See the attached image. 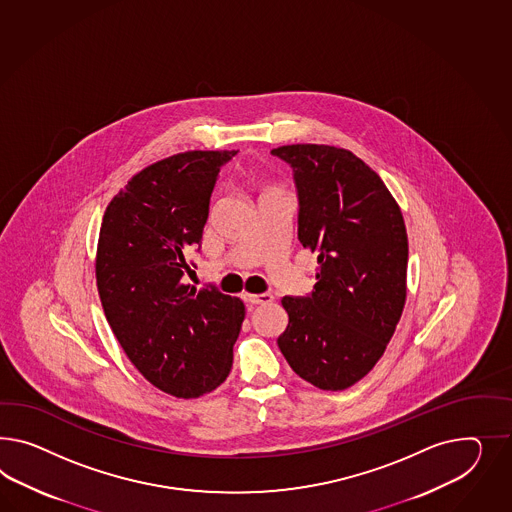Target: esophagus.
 <instances>
[{
  "instance_id": "34e87169",
  "label": "esophagus",
  "mask_w": 512,
  "mask_h": 512,
  "mask_svg": "<svg viewBox=\"0 0 512 512\" xmlns=\"http://www.w3.org/2000/svg\"><path fill=\"white\" fill-rule=\"evenodd\" d=\"M242 300H244V304L246 305H263L270 304V302L274 300V296H272L270 292H263V294H249V292H244V294H242Z\"/></svg>"
}]
</instances>
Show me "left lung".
Here are the masks:
<instances>
[{
    "label": "left lung",
    "instance_id": "obj_1",
    "mask_svg": "<svg viewBox=\"0 0 512 512\" xmlns=\"http://www.w3.org/2000/svg\"><path fill=\"white\" fill-rule=\"evenodd\" d=\"M292 167L298 240L317 255V283L285 296L277 346L309 384L341 391L382 358L406 300L408 236L384 180L356 154L330 145L272 151Z\"/></svg>",
    "mask_w": 512,
    "mask_h": 512
}]
</instances>
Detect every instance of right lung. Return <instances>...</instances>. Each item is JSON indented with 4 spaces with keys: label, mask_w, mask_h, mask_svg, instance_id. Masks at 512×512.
<instances>
[{
    "label": "right lung",
    "mask_w": 512,
    "mask_h": 512,
    "mask_svg": "<svg viewBox=\"0 0 512 512\" xmlns=\"http://www.w3.org/2000/svg\"><path fill=\"white\" fill-rule=\"evenodd\" d=\"M236 151L169 156L128 180L104 212L97 251L100 302L128 360L152 386L195 399L233 367L244 304L182 277L201 249L210 197Z\"/></svg>",
    "instance_id": "obj_1"
}]
</instances>
